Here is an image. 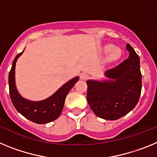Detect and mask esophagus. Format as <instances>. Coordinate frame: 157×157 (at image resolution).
Returning <instances> with one entry per match:
<instances>
[{
	"mask_svg": "<svg viewBox=\"0 0 157 157\" xmlns=\"http://www.w3.org/2000/svg\"><path fill=\"white\" fill-rule=\"evenodd\" d=\"M88 78L89 75L86 73H82V74L80 75V78H81L82 80H86Z\"/></svg>",
	"mask_w": 157,
	"mask_h": 157,
	"instance_id": "obj_1",
	"label": "esophagus"
}]
</instances>
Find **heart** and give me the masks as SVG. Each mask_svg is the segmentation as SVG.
<instances>
[{"instance_id":"1","label":"heart","mask_w":157,"mask_h":157,"mask_svg":"<svg viewBox=\"0 0 157 157\" xmlns=\"http://www.w3.org/2000/svg\"><path fill=\"white\" fill-rule=\"evenodd\" d=\"M103 51L108 55V60L110 62L116 61L121 56V50L119 48H115L114 45L112 44H106L103 47Z\"/></svg>"}]
</instances>
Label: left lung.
Here are the masks:
<instances>
[{"label": "left lung", "instance_id": "left-lung-1", "mask_svg": "<svg viewBox=\"0 0 157 157\" xmlns=\"http://www.w3.org/2000/svg\"><path fill=\"white\" fill-rule=\"evenodd\" d=\"M129 58L107 70L105 80L86 81L87 101L94 114L106 120L123 117L138 104L141 91L139 56L127 44Z\"/></svg>", "mask_w": 157, "mask_h": 157}]
</instances>
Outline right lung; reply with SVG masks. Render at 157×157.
<instances>
[{"mask_svg": "<svg viewBox=\"0 0 157 157\" xmlns=\"http://www.w3.org/2000/svg\"><path fill=\"white\" fill-rule=\"evenodd\" d=\"M24 51V50H23ZM23 51L19 53L12 62V69L8 75L9 94L12 102L16 110L27 120L37 124H45L56 120L63 111L65 98L71 89L78 80V76L73 78L63 84L49 98L42 101H30L20 95L16 86L15 70L16 63Z\"/></svg>", "mask_w": 157, "mask_h": 157, "instance_id": "add662e5", "label": "right lung"}]
</instances>
